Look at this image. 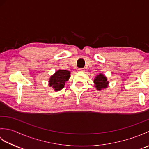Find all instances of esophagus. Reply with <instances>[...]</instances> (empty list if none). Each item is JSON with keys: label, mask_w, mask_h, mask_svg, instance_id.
Segmentation results:
<instances>
[{"label": "esophagus", "mask_w": 149, "mask_h": 149, "mask_svg": "<svg viewBox=\"0 0 149 149\" xmlns=\"http://www.w3.org/2000/svg\"><path fill=\"white\" fill-rule=\"evenodd\" d=\"M78 70L79 72H84V68H79Z\"/></svg>", "instance_id": "esophagus-1"}]
</instances>
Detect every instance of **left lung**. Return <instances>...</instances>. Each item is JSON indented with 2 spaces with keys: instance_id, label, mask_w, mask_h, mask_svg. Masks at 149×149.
Instances as JSON below:
<instances>
[{
  "instance_id": "obj_1",
  "label": "left lung",
  "mask_w": 149,
  "mask_h": 149,
  "mask_svg": "<svg viewBox=\"0 0 149 149\" xmlns=\"http://www.w3.org/2000/svg\"><path fill=\"white\" fill-rule=\"evenodd\" d=\"M93 82L95 83V87L98 90H101L102 89L106 88L109 84V82L107 81L106 77L102 74L97 75L95 77Z\"/></svg>"
}]
</instances>
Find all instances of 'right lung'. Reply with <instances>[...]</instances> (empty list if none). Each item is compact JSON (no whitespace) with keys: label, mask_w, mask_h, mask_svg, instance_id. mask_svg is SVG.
I'll use <instances>...</instances> for the list:
<instances>
[{"label":"right lung","mask_w":149,"mask_h":149,"mask_svg":"<svg viewBox=\"0 0 149 149\" xmlns=\"http://www.w3.org/2000/svg\"><path fill=\"white\" fill-rule=\"evenodd\" d=\"M70 77V72L66 70H59L51 75L49 79V86L55 91H59L65 87V83Z\"/></svg>","instance_id":"right-lung-1"}]
</instances>
